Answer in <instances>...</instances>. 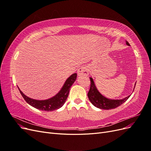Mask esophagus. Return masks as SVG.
<instances>
[{
    "mask_svg": "<svg viewBox=\"0 0 151 151\" xmlns=\"http://www.w3.org/2000/svg\"><path fill=\"white\" fill-rule=\"evenodd\" d=\"M77 74L79 76H88V71L87 69V67L83 66L81 67L78 70H77Z\"/></svg>",
    "mask_w": 151,
    "mask_h": 151,
    "instance_id": "34e87169",
    "label": "esophagus"
}]
</instances>
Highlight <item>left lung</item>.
Here are the masks:
<instances>
[{"label": "left lung", "mask_w": 151, "mask_h": 151, "mask_svg": "<svg viewBox=\"0 0 151 151\" xmlns=\"http://www.w3.org/2000/svg\"><path fill=\"white\" fill-rule=\"evenodd\" d=\"M126 44L129 45V46L130 45L127 41H126ZM90 81L91 86L89 92L88 93V96L91 103L94 106L98 108L103 109H111L115 108L120 106L123 103H125L130 96V95L128 96L127 97L121 99H108L99 93V91L98 90L96 87L92 77H90Z\"/></svg>", "instance_id": "left-lung-1"}]
</instances>
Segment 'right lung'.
I'll list each match as a JSON object with an SVG mask.
<instances>
[{
	"label": "right lung",
	"instance_id": "add662e5",
	"mask_svg": "<svg viewBox=\"0 0 151 151\" xmlns=\"http://www.w3.org/2000/svg\"><path fill=\"white\" fill-rule=\"evenodd\" d=\"M76 79V73L72 74L66 80L65 83L63 84L60 91L55 96L46 100H36L31 99L28 96H26L19 89V90L22 96L23 97L25 101L29 105H31V106L36 109H40V110L47 111H53L61 108L64 104L68 96V93H69V91L71 86L74 84Z\"/></svg>",
	"mask_w": 151,
	"mask_h": 151
}]
</instances>
